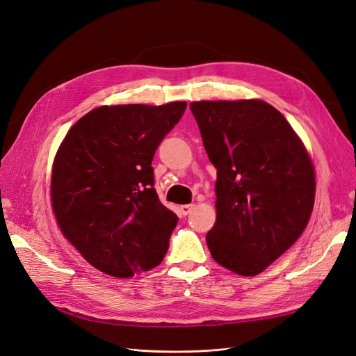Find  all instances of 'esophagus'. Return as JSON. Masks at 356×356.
Masks as SVG:
<instances>
[{
  "mask_svg": "<svg viewBox=\"0 0 356 356\" xmlns=\"http://www.w3.org/2000/svg\"><path fill=\"white\" fill-rule=\"evenodd\" d=\"M179 209H181V213H182L184 216H187V215L191 213V211L194 209V204H182V206L179 207Z\"/></svg>",
  "mask_w": 356,
  "mask_h": 356,
  "instance_id": "esophagus-1",
  "label": "esophagus"
}]
</instances>
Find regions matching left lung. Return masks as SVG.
Wrapping results in <instances>:
<instances>
[{
    "mask_svg": "<svg viewBox=\"0 0 356 356\" xmlns=\"http://www.w3.org/2000/svg\"><path fill=\"white\" fill-rule=\"evenodd\" d=\"M204 150L216 168L213 259L252 277L290 249L312 213L311 159L286 118L262 100L194 102Z\"/></svg>",
    "mask_w": 356,
    "mask_h": 356,
    "instance_id": "8db88e82",
    "label": "left lung"
}]
</instances>
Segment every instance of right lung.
I'll use <instances>...</instances> for the list:
<instances>
[{
    "instance_id": "add662e5",
    "label": "right lung",
    "mask_w": 356,
    "mask_h": 356,
    "mask_svg": "<svg viewBox=\"0 0 356 356\" xmlns=\"http://www.w3.org/2000/svg\"><path fill=\"white\" fill-rule=\"evenodd\" d=\"M186 107L102 106L61 143L53 211L65 237L102 273L128 278L163 261L178 216L159 200L152 162Z\"/></svg>"
}]
</instances>
